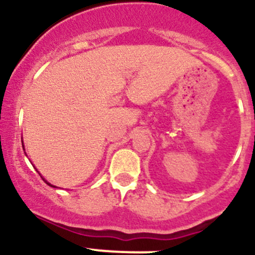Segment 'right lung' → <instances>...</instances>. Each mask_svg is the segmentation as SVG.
<instances>
[{"label": "right lung", "mask_w": 255, "mask_h": 255, "mask_svg": "<svg viewBox=\"0 0 255 255\" xmlns=\"http://www.w3.org/2000/svg\"><path fill=\"white\" fill-rule=\"evenodd\" d=\"M22 146H23V149H24V145H23V140H22ZM42 179H43V180H44V181H45V182H47V185H49V186H51V187H56V186H54V185H51V184H50V182H48V181H47V180H45V179H44V177H42Z\"/></svg>", "instance_id": "1"}]
</instances>
